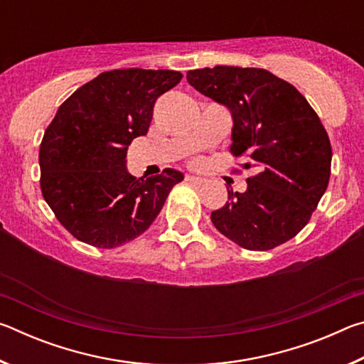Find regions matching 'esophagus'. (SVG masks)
<instances>
[{"mask_svg": "<svg viewBox=\"0 0 364 364\" xmlns=\"http://www.w3.org/2000/svg\"><path fill=\"white\" fill-rule=\"evenodd\" d=\"M184 181H188V183H191V184H202V183H205L204 178H200V176H191V175L184 176Z\"/></svg>", "mask_w": 364, "mask_h": 364, "instance_id": "34e87169", "label": "esophagus"}]
</instances>
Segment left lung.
<instances>
[{"label":"left lung","instance_id":"8db88e82","mask_svg":"<svg viewBox=\"0 0 364 364\" xmlns=\"http://www.w3.org/2000/svg\"><path fill=\"white\" fill-rule=\"evenodd\" d=\"M191 86L230 109L231 152L254 168L244 193L228 189L215 228L247 250L292 239L315 210L331 176L332 149L319 117L297 88L264 69L215 65L188 72Z\"/></svg>","mask_w":364,"mask_h":364}]
</instances>
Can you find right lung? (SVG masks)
I'll use <instances>...</instances> for the list:
<instances>
[{
  "mask_svg": "<svg viewBox=\"0 0 364 364\" xmlns=\"http://www.w3.org/2000/svg\"><path fill=\"white\" fill-rule=\"evenodd\" d=\"M175 70L102 72L58 109L40 146L41 193L67 231L114 249L152 225L184 175L165 168L132 176L127 151L149 130L157 97L180 83Z\"/></svg>",
  "mask_w": 364,
  "mask_h": 364,
  "instance_id": "obj_1",
  "label": "right lung"
}]
</instances>
